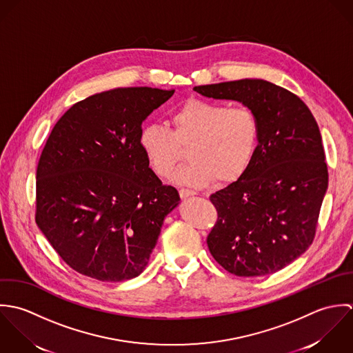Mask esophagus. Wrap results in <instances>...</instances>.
I'll list each match as a JSON object with an SVG mask.
<instances>
[{
    "label": "esophagus",
    "instance_id": "esophagus-1",
    "mask_svg": "<svg viewBox=\"0 0 353 353\" xmlns=\"http://www.w3.org/2000/svg\"><path fill=\"white\" fill-rule=\"evenodd\" d=\"M179 194H180V196H181L183 199H185V198H190V196H194V195H195V192H194V191L187 190V188H181V190L179 191Z\"/></svg>",
    "mask_w": 353,
    "mask_h": 353
}]
</instances>
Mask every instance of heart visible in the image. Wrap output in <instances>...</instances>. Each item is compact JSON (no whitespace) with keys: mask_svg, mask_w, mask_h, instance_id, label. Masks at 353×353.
<instances>
[{"mask_svg":"<svg viewBox=\"0 0 353 353\" xmlns=\"http://www.w3.org/2000/svg\"><path fill=\"white\" fill-rule=\"evenodd\" d=\"M172 130L147 124L139 132V145L150 168L169 177L188 147L191 159L176 174L180 184L203 187L215 179L219 184L239 180L250 168L259 139L255 114L245 106L188 99L170 114Z\"/></svg>","mask_w":353,"mask_h":353,"instance_id":"heart-1","label":"heart"}]
</instances>
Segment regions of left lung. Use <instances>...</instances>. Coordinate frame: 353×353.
<instances>
[{"label": "left lung", "mask_w": 353, "mask_h": 353, "mask_svg": "<svg viewBox=\"0 0 353 353\" xmlns=\"http://www.w3.org/2000/svg\"><path fill=\"white\" fill-rule=\"evenodd\" d=\"M208 98L252 110L259 139L247 172L210 196L218 218L212 258L239 277L273 274L311 245L329 173L319 127L293 92L262 79L194 87Z\"/></svg>", "instance_id": "1"}]
</instances>
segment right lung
Returning <instances> with one entry per match:
<instances>
[{"label":"right lung","mask_w":353,"mask_h":353,"mask_svg":"<svg viewBox=\"0 0 353 353\" xmlns=\"http://www.w3.org/2000/svg\"><path fill=\"white\" fill-rule=\"evenodd\" d=\"M173 94L103 91L74 103L52 130L37 168L35 221L77 273L106 282L138 277L180 203L139 145L141 123Z\"/></svg>","instance_id":"right-lung-1"}]
</instances>
